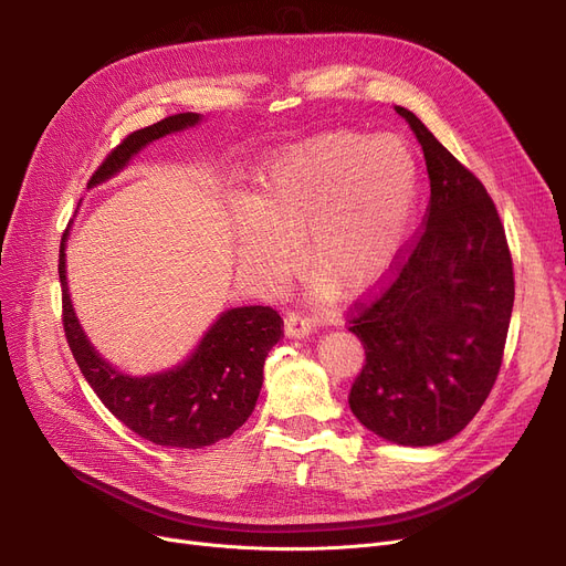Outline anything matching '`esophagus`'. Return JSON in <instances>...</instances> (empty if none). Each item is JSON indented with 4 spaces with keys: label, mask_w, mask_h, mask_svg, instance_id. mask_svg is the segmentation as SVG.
<instances>
[{
    "label": "esophagus",
    "mask_w": 566,
    "mask_h": 566,
    "mask_svg": "<svg viewBox=\"0 0 566 566\" xmlns=\"http://www.w3.org/2000/svg\"><path fill=\"white\" fill-rule=\"evenodd\" d=\"M312 331H314V325H312L310 318L301 316L298 312H289L286 314V318H284V333H286V337L301 339V337H307Z\"/></svg>",
    "instance_id": "34e87169"
}]
</instances>
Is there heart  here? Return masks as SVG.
Returning <instances> with one entry per match:
<instances>
[{"label": "heart", "instance_id": "heart-1", "mask_svg": "<svg viewBox=\"0 0 566 566\" xmlns=\"http://www.w3.org/2000/svg\"><path fill=\"white\" fill-rule=\"evenodd\" d=\"M420 163L395 133H321L286 146L265 167L252 203L233 220L235 254L265 289L303 263L314 293L358 295L401 256L420 203Z\"/></svg>", "mask_w": 566, "mask_h": 566}]
</instances>
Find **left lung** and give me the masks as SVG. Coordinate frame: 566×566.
<instances>
[{"mask_svg": "<svg viewBox=\"0 0 566 566\" xmlns=\"http://www.w3.org/2000/svg\"><path fill=\"white\" fill-rule=\"evenodd\" d=\"M431 199L424 231L397 277L360 303L350 333L365 367L348 403L378 438L431 448L468 427L502 365L514 307L507 238L486 188L410 109Z\"/></svg>", "mask_w": 566, "mask_h": 566, "instance_id": "left-lung-1", "label": "left lung"}]
</instances>
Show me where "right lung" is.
Here are the masks:
<instances>
[{
	"mask_svg": "<svg viewBox=\"0 0 566 566\" xmlns=\"http://www.w3.org/2000/svg\"><path fill=\"white\" fill-rule=\"evenodd\" d=\"M201 124V114L186 112L135 130L105 158L88 181L96 188L151 142ZM59 250V280L64 295V333L82 376L116 420L163 448L199 450L229 438L252 415L261 385L263 363L280 337L284 321L271 307L248 305L224 310L203 333L195 350L171 369L133 376L116 369L88 342L73 310L66 277V243Z\"/></svg>",
	"mask_w": 566,
	"mask_h": 566,
	"instance_id": "right-lung-1",
	"label": "right lung"
}]
</instances>
